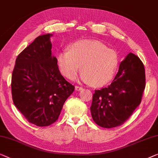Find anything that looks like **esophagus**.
Listing matches in <instances>:
<instances>
[{"mask_svg":"<svg viewBox=\"0 0 158 158\" xmlns=\"http://www.w3.org/2000/svg\"><path fill=\"white\" fill-rule=\"evenodd\" d=\"M82 89H83V88H82L81 86H75V89H76L77 91H80V90H81Z\"/></svg>","mask_w":158,"mask_h":158,"instance_id":"esophagus-1","label":"esophagus"}]
</instances>
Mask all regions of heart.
Masks as SVG:
<instances>
[{"instance_id":"b5f03b06","label":"heart","mask_w":158,"mask_h":158,"mask_svg":"<svg viewBox=\"0 0 158 158\" xmlns=\"http://www.w3.org/2000/svg\"><path fill=\"white\" fill-rule=\"evenodd\" d=\"M58 66L64 76L70 79L81 69L80 81L102 86L109 83L118 66L117 52L97 41L82 40L73 44L70 50H63L57 57Z\"/></svg>"}]
</instances>
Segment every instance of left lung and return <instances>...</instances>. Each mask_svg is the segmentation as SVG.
<instances>
[{
	"label": "left lung",
	"mask_w": 158,
	"mask_h": 158,
	"mask_svg": "<svg viewBox=\"0 0 158 158\" xmlns=\"http://www.w3.org/2000/svg\"><path fill=\"white\" fill-rule=\"evenodd\" d=\"M145 87L143 62L130 53L119 64L110 85L95 90L90 107L93 120L104 128L121 125L140 104Z\"/></svg>",
	"instance_id": "1"
}]
</instances>
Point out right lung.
I'll list each match as a JSON object with an SVG mask.
<instances>
[{
  "label": "right lung",
  "mask_w": 158,
  "mask_h": 158,
  "mask_svg": "<svg viewBox=\"0 0 158 158\" xmlns=\"http://www.w3.org/2000/svg\"><path fill=\"white\" fill-rule=\"evenodd\" d=\"M52 34L38 36L15 60L11 78L13 101L29 123L39 127L56 122L74 86L60 73L52 55Z\"/></svg>",
  "instance_id": "right-lung-1"
}]
</instances>
